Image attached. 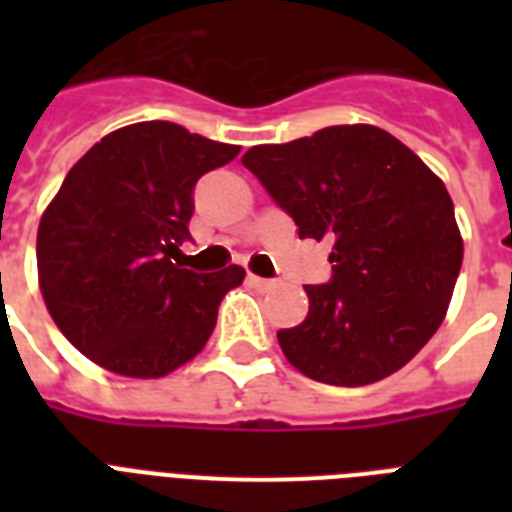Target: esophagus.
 I'll return each instance as SVG.
<instances>
[{
    "label": "esophagus",
    "instance_id": "1",
    "mask_svg": "<svg viewBox=\"0 0 512 512\" xmlns=\"http://www.w3.org/2000/svg\"><path fill=\"white\" fill-rule=\"evenodd\" d=\"M247 281H249V287L260 289V292H268V289L276 287L271 279H260V276H255V273H247Z\"/></svg>",
    "mask_w": 512,
    "mask_h": 512
}]
</instances>
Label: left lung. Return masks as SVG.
Masks as SVG:
<instances>
[{"instance_id":"1","label":"left lung","mask_w":512,"mask_h":512,"mask_svg":"<svg viewBox=\"0 0 512 512\" xmlns=\"http://www.w3.org/2000/svg\"><path fill=\"white\" fill-rule=\"evenodd\" d=\"M241 164L295 220L300 239L335 241L332 281L305 287V321L276 335L289 364L342 388L409 364L441 327L462 265L441 177L374 124L255 146Z\"/></svg>"}]
</instances>
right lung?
<instances>
[{
    "label": "right lung",
    "instance_id": "obj_1",
    "mask_svg": "<svg viewBox=\"0 0 512 512\" xmlns=\"http://www.w3.org/2000/svg\"><path fill=\"white\" fill-rule=\"evenodd\" d=\"M172 122L108 132L68 170L36 233L39 289L66 340L108 372L156 380L188 364L217 324L241 265L175 263L193 185L239 156Z\"/></svg>",
    "mask_w": 512,
    "mask_h": 512
}]
</instances>
